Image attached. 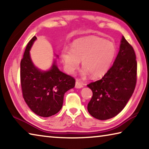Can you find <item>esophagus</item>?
<instances>
[{
	"instance_id": "obj_1",
	"label": "esophagus",
	"mask_w": 149,
	"mask_h": 149,
	"mask_svg": "<svg viewBox=\"0 0 149 149\" xmlns=\"http://www.w3.org/2000/svg\"><path fill=\"white\" fill-rule=\"evenodd\" d=\"M83 87H84V84H83V83L81 82L79 80L77 79L76 81H75V87L77 88V89H81V88H82Z\"/></svg>"
}]
</instances>
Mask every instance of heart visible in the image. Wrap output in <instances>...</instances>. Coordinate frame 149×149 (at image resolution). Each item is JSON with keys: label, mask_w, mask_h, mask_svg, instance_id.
Masks as SVG:
<instances>
[{"label": "heart", "mask_w": 149, "mask_h": 149, "mask_svg": "<svg viewBox=\"0 0 149 149\" xmlns=\"http://www.w3.org/2000/svg\"><path fill=\"white\" fill-rule=\"evenodd\" d=\"M116 54V47L112 41L91 36L73 42L72 49H64L61 57L65 70L73 74L79 67L81 60L84 67L81 74H91L93 78L104 75L110 69Z\"/></svg>", "instance_id": "obj_1"}]
</instances>
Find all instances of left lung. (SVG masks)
<instances>
[{
	"mask_svg": "<svg viewBox=\"0 0 149 149\" xmlns=\"http://www.w3.org/2000/svg\"><path fill=\"white\" fill-rule=\"evenodd\" d=\"M136 81L135 51L123 36L112 66L101 79L87 85L93 92V97L87 105L88 112L100 120L116 116L132 97Z\"/></svg>",
	"mask_w": 149,
	"mask_h": 149,
	"instance_id": "1",
	"label": "left lung"
}]
</instances>
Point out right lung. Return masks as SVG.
Segmentation results:
<instances>
[{"instance_id":"obj_1","label":"right lung","mask_w":149,"mask_h":149,"mask_svg":"<svg viewBox=\"0 0 149 149\" xmlns=\"http://www.w3.org/2000/svg\"><path fill=\"white\" fill-rule=\"evenodd\" d=\"M37 37L30 40L20 63V78L24 99L33 112L41 117H50L61 110L65 92L75 87L72 77L60 71L54 60L49 70L35 66L30 56ZM58 58V55L56 54Z\"/></svg>"}]
</instances>
